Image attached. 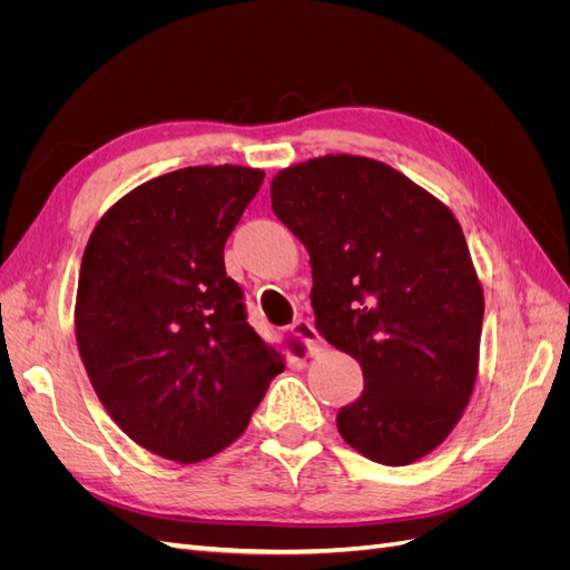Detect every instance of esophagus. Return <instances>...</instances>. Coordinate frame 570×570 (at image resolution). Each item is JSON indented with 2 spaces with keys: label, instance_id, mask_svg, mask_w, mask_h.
<instances>
[{
  "label": "esophagus",
  "instance_id": "obj_1",
  "mask_svg": "<svg viewBox=\"0 0 570 570\" xmlns=\"http://www.w3.org/2000/svg\"><path fill=\"white\" fill-rule=\"evenodd\" d=\"M289 335L302 344L306 354H314V352H318L323 347V340H321L318 331L308 321H297L295 325L289 327Z\"/></svg>",
  "mask_w": 570,
  "mask_h": 570
}]
</instances>
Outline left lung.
<instances>
[{
    "instance_id": "obj_1",
    "label": "left lung",
    "mask_w": 570,
    "mask_h": 570,
    "mask_svg": "<svg viewBox=\"0 0 570 570\" xmlns=\"http://www.w3.org/2000/svg\"><path fill=\"white\" fill-rule=\"evenodd\" d=\"M271 206L312 256L316 331L364 371L340 435L385 465L430 454L478 375L485 297L459 220L400 170L350 154L281 170Z\"/></svg>"
}]
</instances>
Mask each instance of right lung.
<instances>
[{"label": "right lung", "instance_id": "obj_1", "mask_svg": "<svg viewBox=\"0 0 570 570\" xmlns=\"http://www.w3.org/2000/svg\"><path fill=\"white\" fill-rule=\"evenodd\" d=\"M264 170L189 166L142 183L101 216L82 254L76 340L109 416L178 463L226 450L283 373L247 323L223 247Z\"/></svg>", "mask_w": 570, "mask_h": 570}]
</instances>
